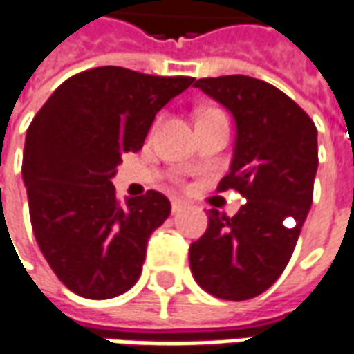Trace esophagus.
Masks as SVG:
<instances>
[{
    "label": "esophagus",
    "instance_id": "obj_1",
    "mask_svg": "<svg viewBox=\"0 0 354 354\" xmlns=\"http://www.w3.org/2000/svg\"><path fill=\"white\" fill-rule=\"evenodd\" d=\"M185 207H187V203L182 201V199H174V201H172V212H174V214L184 211Z\"/></svg>",
    "mask_w": 354,
    "mask_h": 354
}]
</instances>
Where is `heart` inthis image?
<instances>
[{
  "mask_svg": "<svg viewBox=\"0 0 354 354\" xmlns=\"http://www.w3.org/2000/svg\"><path fill=\"white\" fill-rule=\"evenodd\" d=\"M209 113H212V111H209Z\"/></svg>",
  "mask_w": 354,
  "mask_h": 354,
  "instance_id": "obj_1",
  "label": "heart"
}]
</instances>
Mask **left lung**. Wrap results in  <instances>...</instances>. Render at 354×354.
I'll return each instance as SVG.
<instances>
[{"mask_svg": "<svg viewBox=\"0 0 354 354\" xmlns=\"http://www.w3.org/2000/svg\"><path fill=\"white\" fill-rule=\"evenodd\" d=\"M194 86L234 117V155L218 192L236 189L247 203L232 218L209 211L189 268L207 293L245 301L270 288L293 254L313 205L318 132L295 101L263 80L232 74Z\"/></svg>", "mask_w": 354, "mask_h": 354, "instance_id": "1", "label": "left lung"}]
</instances>
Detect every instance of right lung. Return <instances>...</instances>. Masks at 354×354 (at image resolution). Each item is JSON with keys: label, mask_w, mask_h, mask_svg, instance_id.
Here are the masks:
<instances>
[{"label": "right lung", "mask_w": 354, "mask_h": 354, "mask_svg": "<svg viewBox=\"0 0 354 354\" xmlns=\"http://www.w3.org/2000/svg\"><path fill=\"white\" fill-rule=\"evenodd\" d=\"M194 84L189 76H151L97 66L61 84L28 126L22 182L39 251L76 295H122L142 274L147 239L170 214L149 189L115 195L122 153L140 151L155 115Z\"/></svg>", "instance_id": "add662e5"}]
</instances>
